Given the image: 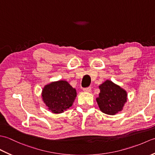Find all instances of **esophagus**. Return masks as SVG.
<instances>
[{
    "instance_id": "34e87169",
    "label": "esophagus",
    "mask_w": 155,
    "mask_h": 155,
    "mask_svg": "<svg viewBox=\"0 0 155 155\" xmlns=\"http://www.w3.org/2000/svg\"><path fill=\"white\" fill-rule=\"evenodd\" d=\"M83 91L85 92V93H91V87H87L83 89Z\"/></svg>"
}]
</instances>
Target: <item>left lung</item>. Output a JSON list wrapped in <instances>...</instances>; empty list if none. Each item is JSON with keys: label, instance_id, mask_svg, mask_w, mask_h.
<instances>
[{"label": "left lung", "instance_id": "8db88e82", "mask_svg": "<svg viewBox=\"0 0 155 155\" xmlns=\"http://www.w3.org/2000/svg\"><path fill=\"white\" fill-rule=\"evenodd\" d=\"M100 93L96 98L103 113L114 115L123 109L127 101V91L111 81L107 80L99 86Z\"/></svg>", "mask_w": 155, "mask_h": 155}]
</instances>
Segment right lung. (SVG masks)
Instances as JSON below:
<instances>
[{"instance_id": "right-lung-1", "label": "right lung", "mask_w": 155, "mask_h": 155, "mask_svg": "<svg viewBox=\"0 0 155 155\" xmlns=\"http://www.w3.org/2000/svg\"><path fill=\"white\" fill-rule=\"evenodd\" d=\"M77 97V91L67 81H58L45 85L42 88V101L52 113H64L70 108Z\"/></svg>"}]
</instances>
